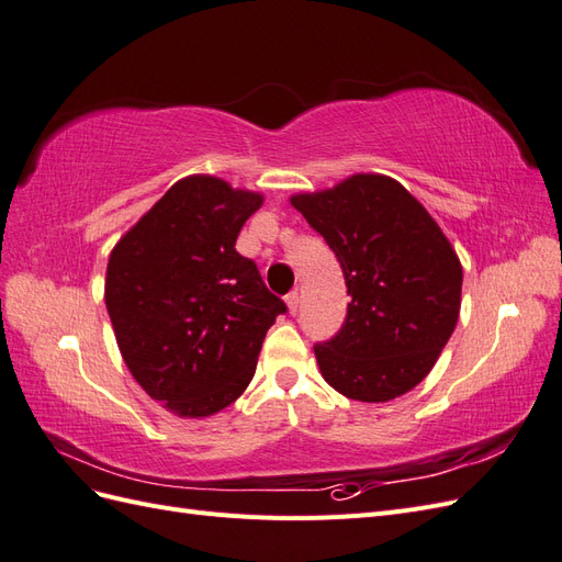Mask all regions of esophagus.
<instances>
[{
    "instance_id": "esophagus-1",
    "label": "esophagus",
    "mask_w": 562,
    "mask_h": 562,
    "mask_svg": "<svg viewBox=\"0 0 562 562\" xmlns=\"http://www.w3.org/2000/svg\"><path fill=\"white\" fill-rule=\"evenodd\" d=\"M285 304H288V312L297 314V310H300V293H297V291L288 293V295H285Z\"/></svg>"
}]
</instances>
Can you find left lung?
Instances as JSON below:
<instances>
[{"mask_svg": "<svg viewBox=\"0 0 562 562\" xmlns=\"http://www.w3.org/2000/svg\"><path fill=\"white\" fill-rule=\"evenodd\" d=\"M291 203L335 252L351 295L339 333L314 345L323 380L363 403L411 391L459 318L462 265L446 234L401 182L378 173Z\"/></svg>", "mask_w": 562, "mask_h": 562, "instance_id": "left-lung-1", "label": "left lung"}]
</instances>
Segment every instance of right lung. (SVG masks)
Returning <instances> with one entry per match:
<instances>
[{"label": "right lung", "instance_id": "right-lung-1", "mask_svg": "<svg viewBox=\"0 0 562 562\" xmlns=\"http://www.w3.org/2000/svg\"><path fill=\"white\" fill-rule=\"evenodd\" d=\"M260 206V194L220 178H182L110 255L105 304L119 351L135 382L180 417L239 398L285 312L234 248Z\"/></svg>", "mask_w": 562, "mask_h": 562}]
</instances>
